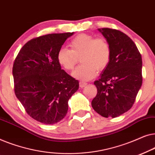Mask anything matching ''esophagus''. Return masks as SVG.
Masks as SVG:
<instances>
[{
  "label": "esophagus",
  "mask_w": 155,
  "mask_h": 155,
  "mask_svg": "<svg viewBox=\"0 0 155 155\" xmlns=\"http://www.w3.org/2000/svg\"><path fill=\"white\" fill-rule=\"evenodd\" d=\"M79 84H80V87L82 88V87H84V86H86L87 84V82H84V81H80Z\"/></svg>",
  "instance_id": "34e87169"
}]
</instances>
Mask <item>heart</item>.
Listing matches in <instances>:
<instances>
[{
    "label": "heart",
    "instance_id": "1",
    "mask_svg": "<svg viewBox=\"0 0 155 155\" xmlns=\"http://www.w3.org/2000/svg\"><path fill=\"white\" fill-rule=\"evenodd\" d=\"M69 48L62 47L57 54V59L66 71H73L79 59V65L73 75L84 80L94 78L97 71H101L109 65L111 60V49L104 38H95L92 35L81 34L70 41Z\"/></svg>",
    "mask_w": 155,
    "mask_h": 155
}]
</instances>
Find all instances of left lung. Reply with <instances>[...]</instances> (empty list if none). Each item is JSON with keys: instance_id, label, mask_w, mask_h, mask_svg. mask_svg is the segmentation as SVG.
I'll use <instances>...</instances> for the list:
<instances>
[{"instance_id": "8db88e82", "label": "left lung", "mask_w": 155, "mask_h": 155, "mask_svg": "<svg viewBox=\"0 0 155 155\" xmlns=\"http://www.w3.org/2000/svg\"><path fill=\"white\" fill-rule=\"evenodd\" d=\"M98 30L109 42L111 60L94 82L97 94L92 107L105 118H115L131 109L143 83L142 56L128 36L117 29Z\"/></svg>"}]
</instances>
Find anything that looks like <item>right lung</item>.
Here are the masks:
<instances>
[{"instance_id": "right-lung-1", "label": "right lung", "mask_w": 155, "mask_h": 155, "mask_svg": "<svg viewBox=\"0 0 155 155\" xmlns=\"http://www.w3.org/2000/svg\"><path fill=\"white\" fill-rule=\"evenodd\" d=\"M73 32L49 34L34 38L22 46L12 67L14 90L34 119L54 124L66 115L69 99L79 82L61 69L57 54Z\"/></svg>"}]
</instances>
